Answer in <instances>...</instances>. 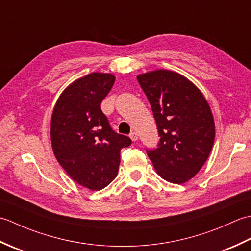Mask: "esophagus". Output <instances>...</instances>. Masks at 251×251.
Wrapping results in <instances>:
<instances>
[{
  "mask_svg": "<svg viewBox=\"0 0 251 251\" xmlns=\"http://www.w3.org/2000/svg\"><path fill=\"white\" fill-rule=\"evenodd\" d=\"M129 137H130V139L132 141H137L138 140V135H137V132H135V131H131L130 134H129Z\"/></svg>",
  "mask_w": 251,
  "mask_h": 251,
  "instance_id": "obj_1",
  "label": "esophagus"
}]
</instances>
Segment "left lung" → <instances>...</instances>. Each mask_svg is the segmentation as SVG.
<instances>
[{
	"label": "left lung",
	"instance_id": "8db88e82",
	"mask_svg": "<svg viewBox=\"0 0 251 251\" xmlns=\"http://www.w3.org/2000/svg\"><path fill=\"white\" fill-rule=\"evenodd\" d=\"M156 121L157 148L147 150L156 173L181 184L207 161L215 141L210 106L195 85L181 74L155 70L137 76Z\"/></svg>",
	"mask_w": 251,
	"mask_h": 251
}]
</instances>
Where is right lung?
<instances>
[{
	"label": "right lung",
	"mask_w": 251,
	"mask_h": 251,
	"mask_svg": "<svg viewBox=\"0 0 251 251\" xmlns=\"http://www.w3.org/2000/svg\"><path fill=\"white\" fill-rule=\"evenodd\" d=\"M115 81L110 73L94 72L63 90L52 111L50 140L62 168L84 188H105L117 175L122 148L130 138L111 128L100 104Z\"/></svg>",
	"instance_id": "1"
}]
</instances>
